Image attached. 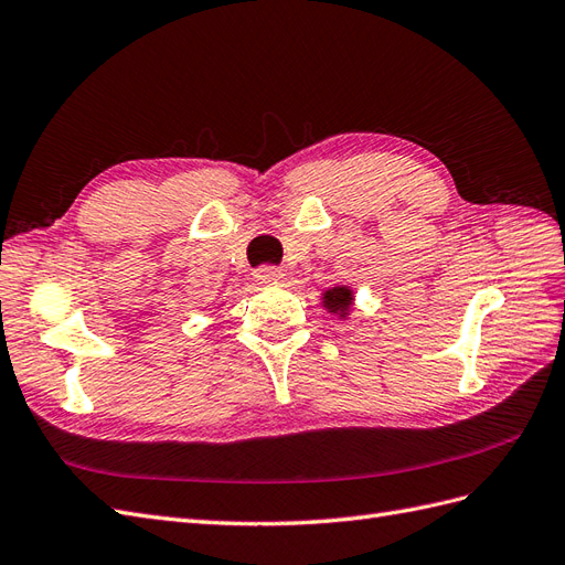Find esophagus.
<instances>
[{
    "mask_svg": "<svg viewBox=\"0 0 565 565\" xmlns=\"http://www.w3.org/2000/svg\"><path fill=\"white\" fill-rule=\"evenodd\" d=\"M255 279L259 284H277L284 279V269L277 267V265H263L255 269Z\"/></svg>",
    "mask_w": 565,
    "mask_h": 565,
    "instance_id": "1",
    "label": "esophagus"
}]
</instances>
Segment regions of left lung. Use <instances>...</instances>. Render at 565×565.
I'll return each mask as SVG.
<instances>
[{
    "mask_svg": "<svg viewBox=\"0 0 565 565\" xmlns=\"http://www.w3.org/2000/svg\"><path fill=\"white\" fill-rule=\"evenodd\" d=\"M351 302H353V296H351V291H349V288H345V286H337V288H331V291L324 294V306H327L331 312L349 310Z\"/></svg>",
    "mask_w": 565,
    "mask_h": 565,
    "instance_id": "left-lung-1",
    "label": "left lung"
}]
</instances>
